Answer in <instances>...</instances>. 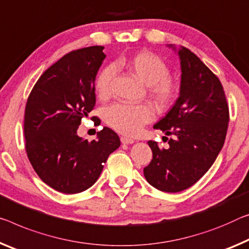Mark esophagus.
Instances as JSON below:
<instances>
[{"label":"esophagus","mask_w":249,"mask_h":249,"mask_svg":"<svg viewBox=\"0 0 249 249\" xmlns=\"http://www.w3.org/2000/svg\"><path fill=\"white\" fill-rule=\"evenodd\" d=\"M121 142H122V143H123V144L128 145V144H133L135 141H134L133 139H129V137L122 136V137H121Z\"/></svg>","instance_id":"1"}]
</instances>
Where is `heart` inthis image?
Segmentation results:
<instances>
[{"instance_id":"heart-1","label":"heart","mask_w":249,"mask_h":249,"mask_svg":"<svg viewBox=\"0 0 249 249\" xmlns=\"http://www.w3.org/2000/svg\"><path fill=\"white\" fill-rule=\"evenodd\" d=\"M117 68H123L146 85V92L157 107L165 108L174 102L177 86L169 76V70L160 56L152 52H140L128 57L118 58ZM115 68L107 65L102 69L94 82V89L101 98L109 95L110 82ZM154 117V112L147 104H113L104 112V120L113 129L125 135H135Z\"/></svg>"}]
</instances>
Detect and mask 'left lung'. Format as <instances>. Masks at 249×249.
Wrapping results in <instances>:
<instances>
[{
    "label": "left lung",
    "mask_w": 249,
    "mask_h": 249,
    "mask_svg": "<svg viewBox=\"0 0 249 249\" xmlns=\"http://www.w3.org/2000/svg\"><path fill=\"white\" fill-rule=\"evenodd\" d=\"M180 61L179 96L154 128L169 136L167 148L149 141L153 160L144 168L157 189L177 193L191 187L214 164L226 137L230 112L218 77L188 49L176 50Z\"/></svg>",
    "instance_id": "8db88e82"
}]
</instances>
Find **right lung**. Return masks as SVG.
<instances>
[{
	"label": "right lung",
	"instance_id": "add662e5",
	"mask_svg": "<svg viewBox=\"0 0 249 249\" xmlns=\"http://www.w3.org/2000/svg\"><path fill=\"white\" fill-rule=\"evenodd\" d=\"M103 50L89 46L64 55L41 75L26 102L27 157L39 178L64 194L92 186L121 145L108 127L92 142L77 135L82 118L95 106L94 82L106 56Z\"/></svg>",
	"mask_w": 249,
	"mask_h": 249
}]
</instances>
